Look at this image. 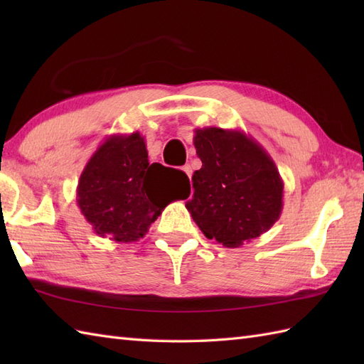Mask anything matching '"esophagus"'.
Wrapping results in <instances>:
<instances>
[{
    "instance_id": "esophagus-1",
    "label": "esophagus",
    "mask_w": 364,
    "mask_h": 364,
    "mask_svg": "<svg viewBox=\"0 0 364 364\" xmlns=\"http://www.w3.org/2000/svg\"><path fill=\"white\" fill-rule=\"evenodd\" d=\"M183 172H184V173H186V175H188V176L191 178V176H192V167H191L189 164H186V166H184V167H183Z\"/></svg>"
}]
</instances>
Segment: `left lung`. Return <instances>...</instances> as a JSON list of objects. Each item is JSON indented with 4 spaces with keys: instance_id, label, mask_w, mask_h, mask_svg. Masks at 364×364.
<instances>
[{
    "instance_id": "obj_1",
    "label": "left lung",
    "mask_w": 364,
    "mask_h": 364,
    "mask_svg": "<svg viewBox=\"0 0 364 364\" xmlns=\"http://www.w3.org/2000/svg\"><path fill=\"white\" fill-rule=\"evenodd\" d=\"M194 133L202 168L192 176L186 208L198 228L233 249L266 233L283 210L284 184L274 159L244 131L206 127Z\"/></svg>"
}]
</instances>
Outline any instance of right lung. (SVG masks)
<instances>
[{
    "instance_id": "right-lung-1",
    "label": "right lung",
    "mask_w": 364,
    "mask_h": 364,
    "mask_svg": "<svg viewBox=\"0 0 364 364\" xmlns=\"http://www.w3.org/2000/svg\"><path fill=\"white\" fill-rule=\"evenodd\" d=\"M181 170L149 161L139 131L112 134L92 154L80 176L76 202L94 233L115 242L144 237L162 210L189 196Z\"/></svg>"
}]
</instances>
